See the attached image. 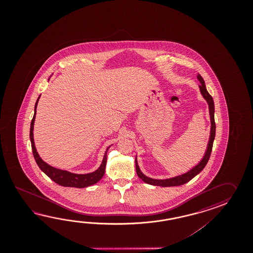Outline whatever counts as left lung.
Wrapping results in <instances>:
<instances>
[{
    "mask_svg": "<svg viewBox=\"0 0 253 253\" xmlns=\"http://www.w3.org/2000/svg\"><path fill=\"white\" fill-rule=\"evenodd\" d=\"M197 79L200 81L199 87L201 94L203 95V97H205V100L208 103L209 106V113H210L211 119V132H210V138H209V142H208V145H207V149L205 151V156L203 157V159L201 160L199 164L197 166H195L194 168H192L190 171H188L183 174L178 175L175 177L168 178V179H163V180H159V179H153V178L147 177L145 175L143 172L140 171L138 164L136 161L135 158V170H136V173L138 175L140 179H142V181H144L145 183H149L152 185H156V186H162V187H169V186H179L182 185L184 183H188L190 180H192L194 176H196L200 172L203 171V169L205 168V166L207 165V163L209 161L210 158L211 153V149H212V145H213V141H214L215 137V129H216V126H215L214 121V102L213 99L211 96L210 94L207 91L206 86H205V81L202 78V76L198 74L197 75Z\"/></svg>",
    "mask_w": 253,
    "mask_h": 253,
    "instance_id": "8db88e82",
    "label": "left lung"
}]
</instances>
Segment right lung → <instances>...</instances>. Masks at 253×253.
Instances as JSON below:
<instances>
[{"instance_id": "obj_1", "label": "right lung", "mask_w": 253, "mask_h": 253, "mask_svg": "<svg viewBox=\"0 0 253 253\" xmlns=\"http://www.w3.org/2000/svg\"><path fill=\"white\" fill-rule=\"evenodd\" d=\"M40 97H41V95L39 96L38 99L35 103L34 115H33V120H32V123H31V129H30V139H31V143H32L33 156L35 158V161L37 163L38 167L41 168V170L45 174H47L48 177L50 178L55 183H58L59 185H62V186H66V187L84 188V187H87V186H90L92 184L97 183L103 177V175L105 173L106 165H107V154H108L109 146L105 152V156L103 157V161L101 165H100V167H98L96 171L89 172V173H86V174H78V173H73V172L65 171V170L54 168V167H50L47 163L43 161L42 159L40 157L38 152L36 150V147H35L34 139H33V126H34V121H35L36 108H37Z\"/></svg>"}]
</instances>
